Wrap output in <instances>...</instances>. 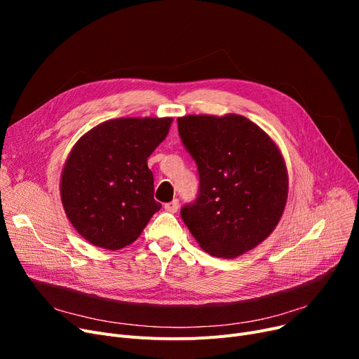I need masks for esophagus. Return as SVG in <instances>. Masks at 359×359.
Instances as JSON below:
<instances>
[{
    "label": "esophagus",
    "instance_id": "34e87169",
    "mask_svg": "<svg viewBox=\"0 0 359 359\" xmlns=\"http://www.w3.org/2000/svg\"><path fill=\"white\" fill-rule=\"evenodd\" d=\"M164 210L165 211H168V212H177V210H179V201L177 199H173L172 202H168V203H165L164 205Z\"/></svg>",
    "mask_w": 359,
    "mask_h": 359
}]
</instances>
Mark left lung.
<instances>
[{"label": "left lung", "mask_w": 359, "mask_h": 359, "mask_svg": "<svg viewBox=\"0 0 359 359\" xmlns=\"http://www.w3.org/2000/svg\"><path fill=\"white\" fill-rule=\"evenodd\" d=\"M179 135L199 172V195L180 215L202 250L233 259L275 230L288 199V172L275 141L250 119L187 115Z\"/></svg>", "instance_id": "obj_1"}]
</instances>
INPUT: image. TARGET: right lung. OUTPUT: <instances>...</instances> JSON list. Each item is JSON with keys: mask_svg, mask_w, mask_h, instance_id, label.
<instances>
[{"mask_svg": "<svg viewBox=\"0 0 359 359\" xmlns=\"http://www.w3.org/2000/svg\"><path fill=\"white\" fill-rule=\"evenodd\" d=\"M172 118H119L90 129L64 164V211L93 246L119 250L134 243L161 205L147 160L168 134Z\"/></svg>", "mask_w": 359, "mask_h": 359, "instance_id": "obj_1", "label": "right lung"}]
</instances>
